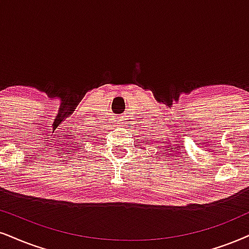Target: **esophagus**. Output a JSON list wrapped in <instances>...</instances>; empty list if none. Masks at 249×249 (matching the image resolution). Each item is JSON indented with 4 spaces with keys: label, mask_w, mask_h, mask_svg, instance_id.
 <instances>
[{
    "label": "esophagus",
    "mask_w": 249,
    "mask_h": 249,
    "mask_svg": "<svg viewBox=\"0 0 249 249\" xmlns=\"http://www.w3.org/2000/svg\"><path fill=\"white\" fill-rule=\"evenodd\" d=\"M118 119V123H119V124H122V123H123V119L122 118H117Z\"/></svg>",
    "instance_id": "1"
}]
</instances>
